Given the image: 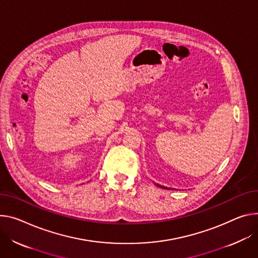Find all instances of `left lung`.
Here are the masks:
<instances>
[{"label": "left lung", "mask_w": 258, "mask_h": 258, "mask_svg": "<svg viewBox=\"0 0 258 258\" xmlns=\"http://www.w3.org/2000/svg\"><path fill=\"white\" fill-rule=\"evenodd\" d=\"M157 186H159V187H162V188H167V187H163V186H160V185H158V184H156ZM168 189V188H167Z\"/></svg>", "instance_id": "left-lung-1"}]
</instances>
